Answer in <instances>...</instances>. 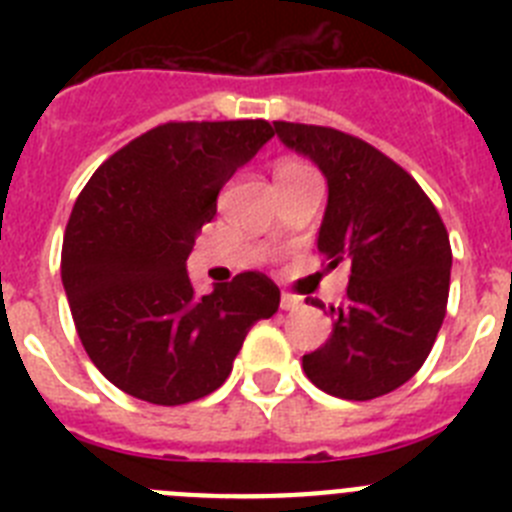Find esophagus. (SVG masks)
<instances>
[{
	"mask_svg": "<svg viewBox=\"0 0 512 512\" xmlns=\"http://www.w3.org/2000/svg\"><path fill=\"white\" fill-rule=\"evenodd\" d=\"M279 305H282V310H300L302 300H300V297H295V295H289V292H284L282 302H279Z\"/></svg>",
	"mask_w": 512,
	"mask_h": 512,
	"instance_id": "obj_1",
	"label": "esophagus"
}]
</instances>
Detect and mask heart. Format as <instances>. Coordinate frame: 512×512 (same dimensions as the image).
Wrapping results in <instances>:
<instances>
[{
	"label": "heart",
	"mask_w": 512,
	"mask_h": 512,
	"mask_svg": "<svg viewBox=\"0 0 512 512\" xmlns=\"http://www.w3.org/2000/svg\"><path fill=\"white\" fill-rule=\"evenodd\" d=\"M305 174H312V169H307V166L300 164V161H282V164L274 169V179H277V182L295 179V176H305Z\"/></svg>",
	"instance_id": "1"
}]
</instances>
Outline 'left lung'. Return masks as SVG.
Returning <instances> with one entry per match:
<instances>
[{"label":"left lung","mask_w":512,"mask_h":512,"mask_svg":"<svg viewBox=\"0 0 512 512\" xmlns=\"http://www.w3.org/2000/svg\"><path fill=\"white\" fill-rule=\"evenodd\" d=\"M274 130L328 179L318 248L328 269L351 271L346 300L328 307L333 336L302 356V369L333 397L387 395L423 366L441 330L451 282L446 225L413 176L366 140L284 120Z\"/></svg>","instance_id":"obj_1"}]
</instances>
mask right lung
Listing matches in <instances>:
<instances>
[{
	"label": "right lung",
	"instance_id": "add662e5",
	"mask_svg": "<svg viewBox=\"0 0 512 512\" xmlns=\"http://www.w3.org/2000/svg\"><path fill=\"white\" fill-rule=\"evenodd\" d=\"M274 135L266 120L164 122L112 153L76 197L61 279L81 346L138 400L184 405L228 379L279 287L241 271L197 297L187 256L217 194Z\"/></svg>",
	"mask_w": 512,
	"mask_h": 512
}]
</instances>
